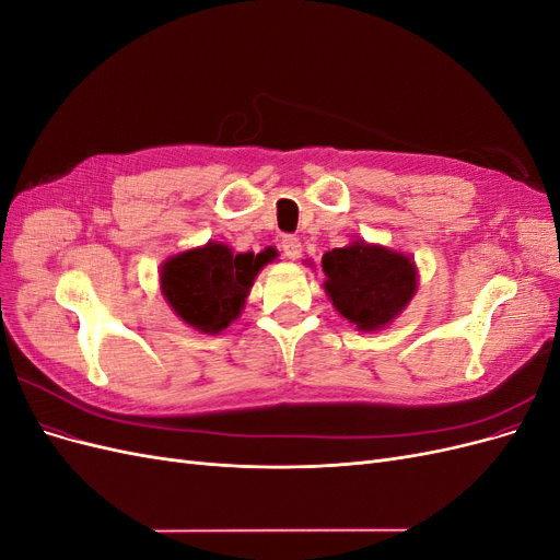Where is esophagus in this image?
<instances>
[{
    "mask_svg": "<svg viewBox=\"0 0 560 560\" xmlns=\"http://www.w3.org/2000/svg\"><path fill=\"white\" fill-rule=\"evenodd\" d=\"M282 254L287 259H299L301 257V241L299 238H294V235H284L282 238Z\"/></svg>",
    "mask_w": 560,
    "mask_h": 560,
    "instance_id": "esophagus-1",
    "label": "esophagus"
}]
</instances>
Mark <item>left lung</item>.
Here are the masks:
<instances>
[{
	"instance_id": "8db88e82",
	"label": "left lung",
	"mask_w": 560,
	"mask_h": 560,
	"mask_svg": "<svg viewBox=\"0 0 560 560\" xmlns=\"http://www.w3.org/2000/svg\"><path fill=\"white\" fill-rule=\"evenodd\" d=\"M334 308L362 331L387 327L416 294V264L401 252L354 241L322 257Z\"/></svg>"
}]
</instances>
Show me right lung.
I'll return each mask as SVG.
<instances>
[{
	"label": "right lung",
	"mask_w": 560,
	"mask_h": 560,
	"mask_svg": "<svg viewBox=\"0 0 560 560\" xmlns=\"http://www.w3.org/2000/svg\"><path fill=\"white\" fill-rule=\"evenodd\" d=\"M273 257L270 247L233 254L222 243L186 249L161 266V292L186 325L219 334L241 315L254 278Z\"/></svg>",
	"instance_id": "1"
}]
</instances>
